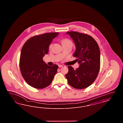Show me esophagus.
Instances as JSON below:
<instances>
[{"mask_svg":"<svg viewBox=\"0 0 123 123\" xmlns=\"http://www.w3.org/2000/svg\"><path fill=\"white\" fill-rule=\"evenodd\" d=\"M63 65H61V64H59V67H63Z\"/></svg>","mask_w":123,"mask_h":123,"instance_id":"1","label":"esophagus"}]
</instances>
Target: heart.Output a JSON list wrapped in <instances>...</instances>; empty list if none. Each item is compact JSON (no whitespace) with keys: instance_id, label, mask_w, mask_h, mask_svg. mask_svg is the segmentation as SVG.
<instances>
[{"instance_id":"1","label":"heart","mask_w":123,"mask_h":123,"mask_svg":"<svg viewBox=\"0 0 123 123\" xmlns=\"http://www.w3.org/2000/svg\"><path fill=\"white\" fill-rule=\"evenodd\" d=\"M62 44L63 45H64V44H68V43H71V42L69 40H68V39H64V40H62ZM52 44H50V46H49V48H50V49H51V48H52Z\"/></svg>"}]
</instances>
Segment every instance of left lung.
Listing matches in <instances>:
<instances>
[{"label": "left lung", "instance_id": "1", "mask_svg": "<svg viewBox=\"0 0 123 123\" xmlns=\"http://www.w3.org/2000/svg\"><path fill=\"white\" fill-rule=\"evenodd\" d=\"M75 43L76 51L73 57L77 58L79 67L74 70L68 66L65 75L69 84L76 89H83L95 80L100 68V51L96 41L87 34L77 32H67Z\"/></svg>", "mask_w": 123, "mask_h": 123}]
</instances>
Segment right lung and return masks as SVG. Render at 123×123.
<instances>
[{"label":"right lung","mask_w":123,"mask_h":123,"mask_svg":"<svg viewBox=\"0 0 123 123\" xmlns=\"http://www.w3.org/2000/svg\"><path fill=\"white\" fill-rule=\"evenodd\" d=\"M59 33L34 36L26 41L22 47L19 62L22 75L33 88L42 89L48 86L57 72L58 65L49 66L43 60L48 53L50 44Z\"/></svg>","instance_id":"add662e5"}]
</instances>
